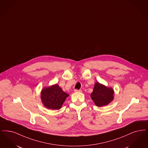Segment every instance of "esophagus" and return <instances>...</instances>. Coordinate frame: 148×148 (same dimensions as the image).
<instances>
[{
    "label": "esophagus",
    "mask_w": 148,
    "mask_h": 148,
    "mask_svg": "<svg viewBox=\"0 0 148 148\" xmlns=\"http://www.w3.org/2000/svg\"><path fill=\"white\" fill-rule=\"evenodd\" d=\"M74 91L75 92H82V91L81 90H77V89H76V90H74Z\"/></svg>",
    "instance_id": "esophagus-1"
}]
</instances>
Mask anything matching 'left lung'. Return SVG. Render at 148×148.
Listing matches in <instances>:
<instances>
[{
    "instance_id": "8db88e82",
    "label": "left lung",
    "mask_w": 148,
    "mask_h": 148,
    "mask_svg": "<svg viewBox=\"0 0 148 148\" xmlns=\"http://www.w3.org/2000/svg\"><path fill=\"white\" fill-rule=\"evenodd\" d=\"M90 96L96 106H105L113 100L114 90L97 82Z\"/></svg>"
}]
</instances>
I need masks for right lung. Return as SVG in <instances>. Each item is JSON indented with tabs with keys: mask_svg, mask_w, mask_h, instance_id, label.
I'll list each match as a JSON object with an SVG mask.
<instances>
[{
	"mask_svg": "<svg viewBox=\"0 0 148 148\" xmlns=\"http://www.w3.org/2000/svg\"><path fill=\"white\" fill-rule=\"evenodd\" d=\"M69 95L63 91L57 84L44 87L41 92L42 104L48 109L59 110L61 108Z\"/></svg>",
	"mask_w": 148,
	"mask_h": 148,
	"instance_id": "1",
	"label": "right lung"
}]
</instances>
